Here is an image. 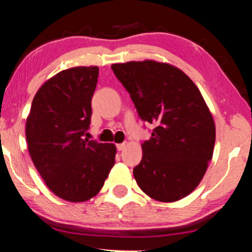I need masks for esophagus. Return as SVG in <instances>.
Returning a JSON list of instances; mask_svg holds the SVG:
<instances>
[{"instance_id":"esophagus-1","label":"esophagus","mask_w":252,"mask_h":252,"mask_svg":"<svg viewBox=\"0 0 252 252\" xmlns=\"http://www.w3.org/2000/svg\"><path fill=\"white\" fill-rule=\"evenodd\" d=\"M126 146V143H121V144H117V150L118 151H123L124 148Z\"/></svg>"}]
</instances>
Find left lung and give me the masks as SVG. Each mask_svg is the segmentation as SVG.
Returning a JSON list of instances; mask_svg holds the SVG:
<instances>
[{
    "label": "left lung",
    "instance_id": "obj_1",
    "mask_svg": "<svg viewBox=\"0 0 252 252\" xmlns=\"http://www.w3.org/2000/svg\"><path fill=\"white\" fill-rule=\"evenodd\" d=\"M111 69L139 117L155 126L133 171L138 187L159 202L188 196L203 179L216 143V125L200 90L166 63L129 61Z\"/></svg>",
    "mask_w": 252,
    "mask_h": 252
}]
</instances>
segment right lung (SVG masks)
<instances>
[{"label": "right lung", "mask_w": 252, "mask_h": 252, "mask_svg": "<svg viewBox=\"0 0 252 252\" xmlns=\"http://www.w3.org/2000/svg\"><path fill=\"white\" fill-rule=\"evenodd\" d=\"M98 72L96 65L58 72L36 92L27 118L33 164L51 192L69 202L97 195L115 164V144L84 138Z\"/></svg>", "instance_id": "obj_1"}]
</instances>
